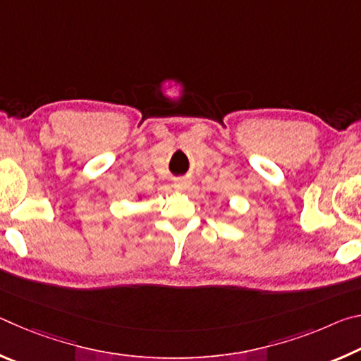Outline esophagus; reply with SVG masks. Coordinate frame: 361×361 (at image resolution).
<instances>
[{
	"label": "esophagus",
	"mask_w": 361,
	"mask_h": 361,
	"mask_svg": "<svg viewBox=\"0 0 361 361\" xmlns=\"http://www.w3.org/2000/svg\"><path fill=\"white\" fill-rule=\"evenodd\" d=\"M189 186H191V180H188V178H183V180L175 181V188L176 189H181V191H185V189H188Z\"/></svg>",
	"instance_id": "1"
}]
</instances>
